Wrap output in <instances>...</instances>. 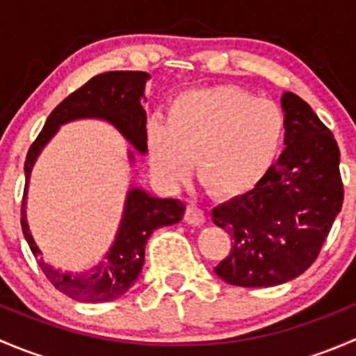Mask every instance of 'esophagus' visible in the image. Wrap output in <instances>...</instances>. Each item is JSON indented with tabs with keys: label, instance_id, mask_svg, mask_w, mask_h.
I'll use <instances>...</instances> for the list:
<instances>
[{
	"label": "esophagus",
	"instance_id": "esophagus-1",
	"mask_svg": "<svg viewBox=\"0 0 356 356\" xmlns=\"http://www.w3.org/2000/svg\"><path fill=\"white\" fill-rule=\"evenodd\" d=\"M184 220L191 225H203L204 222V213L201 208L196 207V204H188L184 211Z\"/></svg>",
	"mask_w": 356,
	"mask_h": 356
}]
</instances>
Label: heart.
<instances>
[{
  "label": "heart",
  "instance_id": "b5f03b06",
  "mask_svg": "<svg viewBox=\"0 0 356 356\" xmlns=\"http://www.w3.org/2000/svg\"><path fill=\"white\" fill-rule=\"evenodd\" d=\"M286 134L281 106L234 86L196 89L179 96L167 124L146 127L153 167L182 181L196 158L200 181L215 195L254 188L279 155Z\"/></svg>",
  "mask_w": 356,
  "mask_h": 356
}]
</instances>
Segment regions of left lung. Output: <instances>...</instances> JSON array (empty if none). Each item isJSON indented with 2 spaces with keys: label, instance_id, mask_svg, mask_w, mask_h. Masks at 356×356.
Instances as JSON below:
<instances>
[{
  "label": "left lung",
  "instance_id": "left-lung-1",
  "mask_svg": "<svg viewBox=\"0 0 356 356\" xmlns=\"http://www.w3.org/2000/svg\"><path fill=\"white\" fill-rule=\"evenodd\" d=\"M286 149L246 195L213 208L231 251L213 268L222 281L270 288L303 274L321 253L344 200L339 148L312 106L284 92Z\"/></svg>",
  "mask_w": 356,
  "mask_h": 356
}]
</instances>
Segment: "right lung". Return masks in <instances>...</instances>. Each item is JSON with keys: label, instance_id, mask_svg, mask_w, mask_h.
Returning <instances> with one entry per match:
<instances>
[{"label": "right lung", "instance_id": "1", "mask_svg": "<svg viewBox=\"0 0 356 356\" xmlns=\"http://www.w3.org/2000/svg\"><path fill=\"white\" fill-rule=\"evenodd\" d=\"M146 79H148L146 72L132 70L105 72V74L89 79L84 86L68 95L51 111L25 158V188L22 208H20L22 232L48 281L72 300L86 301V303H105V301L120 298L141 274L143 264H145V246L152 232L158 227L181 220L186 207L179 200L153 198L143 189L132 188L125 201L120 229L105 260L91 272H86L82 275L65 274V272L55 270L42 261L41 251L35 246L29 232L27 218H25V195H27L32 165L42 146L51 139L60 125L75 118L88 117L108 120L138 152L146 153L148 149L146 111L141 105Z\"/></svg>", "mask_w": 356, "mask_h": 356}]
</instances>
